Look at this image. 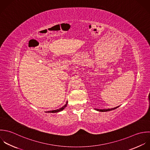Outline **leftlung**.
Returning <instances> with one entry per match:
<instances>
[{
	"instance_id": "left-lung-1",
	"label": "left lung",
	"mask_w": 150,
	"mask_h": 150,
	"mask_svg": "<svg viewBox=\"0 0 150 150\" xmlns=\"http://www.w3.org/2000/svg\"><path fill=\"white\" fill-rule=\"evenodd\" d=\"M119 106H117L116 108H113L112 109H95L97 111H99V112H109V111H110V110H115L116 109H117Z\"/></svg>"
}]
</instances>
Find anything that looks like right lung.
<instances>
[{
  "label": "right lung",
  "mask_w": 150,
  "mask_h": 150,
  "mask_svg": "<svg viewBox=\"0 0 150 150\" xmlns=\"http://www.w3.org/2000/svg\"><path fill=\"white\" fill-rule=\"evenodd\" d=\"M67 103H68L67 102L66 104H65L64 106H63L62 108H61L59 109H57V110H51V111H48V113H57V112H61V111L63 110L66 108V106H67Z\"/></svg>",
  "instance_id": "obj_1"
}]
</instances>
